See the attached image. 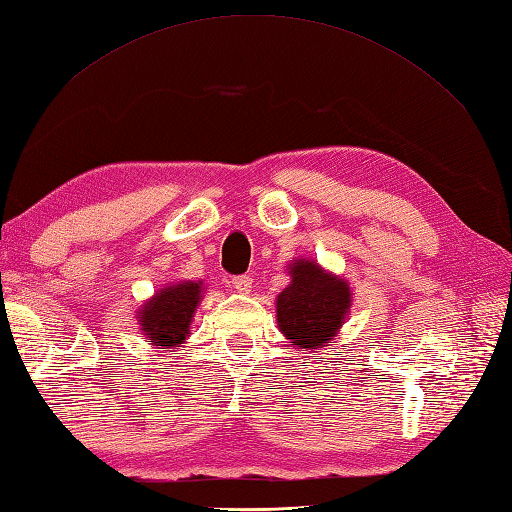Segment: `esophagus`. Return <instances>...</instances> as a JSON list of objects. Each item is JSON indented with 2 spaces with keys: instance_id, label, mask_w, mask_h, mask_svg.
I'll return each mask as SVG.
<instances>
[{
  "instance_id": "esophagus-1",
  "label": "esophagus",
  "mask_w": 512,
  "mask_h": 512,
  "mask_svg": "<svg viewBox=\"0 0 512 512\" xmlns=\"http://www.w3.org/2000/svg\"><path fill=\"white\" fill-rule=\"evenodd\" d=\"M232 289L239 291V293H249V291H252V278H249V276L232 278Z\"/></svg>"
}]
</instances>
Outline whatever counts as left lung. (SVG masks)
I'll use <instances>...</instances> for the list:
<instances>
[{
	"instance_id": "obj_1",
	"label": "left lung",
	"mask_w": 512,
	"mask_h": 512,
	"mask_svg": "<svg viewBox=\"0 0 512 512\" xmlns=\"http://www.w3.org/2000/svg\"><path fill=\"white\" fill-rule=\"evenodd\" d=\"M286 269L291 282L276 297L278 328L295 350H321L334 343L350 313V282L308 258H295Z\"/></svg>"
}]
</instances>
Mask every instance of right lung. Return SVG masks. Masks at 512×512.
<instances>
[{
  "mask_svg": "<svg viewBox=\"0 0 512 512\" xmlns=\"http://www.w3.org/2000/svg\"><path fill=\"white\" fill-rule=\"evenodd\" d=\"M202 297V280H182L158 289L136 313L147 343L162 352L182 347L191 336V323Z\"/></svg>",
  "mask_w": 512,
  "mask_h": 512,
  "instance_id": "add662e5",
  "label": "right lung"
}]
</instances>
